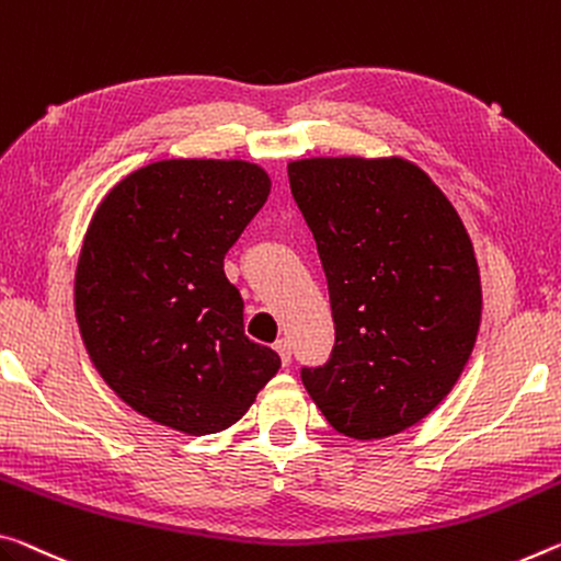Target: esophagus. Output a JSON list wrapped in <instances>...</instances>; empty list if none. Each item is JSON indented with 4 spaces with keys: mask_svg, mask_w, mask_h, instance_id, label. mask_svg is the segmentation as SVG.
Returning <instances> with one entry per match:
<instances>
[{
    "mask_svg": "<svg viewBox=\"0 0 561 561\" xmlns=\"http://www.w3.org/2000/svg\"><path fill=\"white\" fill-rule=\"evenodd\" d=\"M274 350L279 352L284 367H289V362H291V344H289V340H277V342H274Z\"/></svg>",
    "mask_w": 561,
    "mask_h": 561,
    "instance_id": "1",
    "label": "esophagus"
}]
</instances>
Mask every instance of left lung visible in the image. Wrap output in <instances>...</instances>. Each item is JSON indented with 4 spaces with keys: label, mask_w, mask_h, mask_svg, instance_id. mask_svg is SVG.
Listing matches in <instances>:
<instances>
[{
    "label": "left lung",
    "mask_w": 561,
    "mask_h": 561,
    "mask_svg": "<svg viewBox=\"0 0 561 561\" xmlns=\"http://www.w3.org/2000/svg\"><path fill=\"white\" fill-rule=\"evenodd\" d=\"M289 186L334 319L332 354L301 367V385L344 437H392L451 392L474 350L472 242L439 186L404 159H299Z\"/></svg>",
    "instance_id": "1"
}]
</instances>
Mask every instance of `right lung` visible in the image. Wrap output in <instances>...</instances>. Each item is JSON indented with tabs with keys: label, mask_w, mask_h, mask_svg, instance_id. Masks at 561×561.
<instances>
[{
	"label": "right lung",
	"mask_w": 561,
	"mask_h": 561,
	"mask_svg": "<svg viewBox=\"0 0 561 561\" xmlns=\"http://www.w3.org/2000/svg\"><path fill=\"white\" fill-rule=\"evenodd\" d=\"M270 197L249 162L167 159L106 194L87 229L75 307L102 379L139 414L184 434L232 426L279 369L244 334L225 254Z\"/></svg>",
	"instance_id": "right-lung-1"
}]
</instances>
